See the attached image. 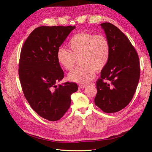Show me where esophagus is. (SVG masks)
I'll use <instances>...</instances> for the list:
<instances>
[{
    "label": "esophagus",
    "mask_w": 152,
    "mask_h": 152,
    "mask_svg": "<svg viewBox=\"0 0 152 152\" xmlns=\"http://www.w3.org/2000/svg\"><path fill=\"white\" fill-rule=\"evenodd\" d=\"M86 87H87L86 85H79V88H81V89L84 88H85Z\"/></svg>",
    "instance_id": "1"
}]
</instances>
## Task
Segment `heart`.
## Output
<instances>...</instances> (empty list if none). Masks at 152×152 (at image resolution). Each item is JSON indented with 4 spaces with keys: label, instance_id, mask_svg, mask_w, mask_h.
Returning <instances> with one entry per match:
<instances>
[{
    "label": "heart",
    "instance_id": "heart-1",
    "mask_svg": "<svg viewBox=\"0 0 152 152\" xmlns=\"http://www.w3.org/2000/svg\"><path fill=\"white\" fill-rule=\"evenodd\" d=\"M69 50L58 49L56 59L62 68L71 71L80 58V67L70 72L69 81L87 84L94 77L95 72L106 67L110 56V45L103 34L81 32L75 34L68 43Z\"/></svg>",
    "mask_w": 152,
    "mask_h": 152
}]
</instances>
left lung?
<instances>
[{
	"label": "left lung",
	"mask_w": 152,
	"mask_h": 152,
	"mask_svg": "<svg viewBox=\"0 0 152 152\" xmlns=\"http://www.w3.org/2000/svg\"><path fill=\"white\" fill-rule=\"evenodd\" d=\"M110 45V56L96 81L94 103L105 113L126 107L135 92L140 77L137 51L122 31L109 22L100 24Z\"/></svg>",
	"instance_id": "obj_1"
}]
</instances>
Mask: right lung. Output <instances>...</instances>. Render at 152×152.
<instances>
[{
	"label": "right lung",
	"instance_id": "right-lung-1",
	"mask_svg": "<svg viewBox=\"0 0 152 152\" xmlns=\"http://www.w3.org/2000/svg\"><path fill=\"white\" fill-rule=\"evenodd\" d=\"M75 26H40L26 39L21 50L18 75L26 99L42 118L50 121L61 118L78 87L74 82L59 85L64 71L56 59L60 45Z\"/></svg>",
	"mask_w": 152,
	"mask_h": 152
}]
</instances>
